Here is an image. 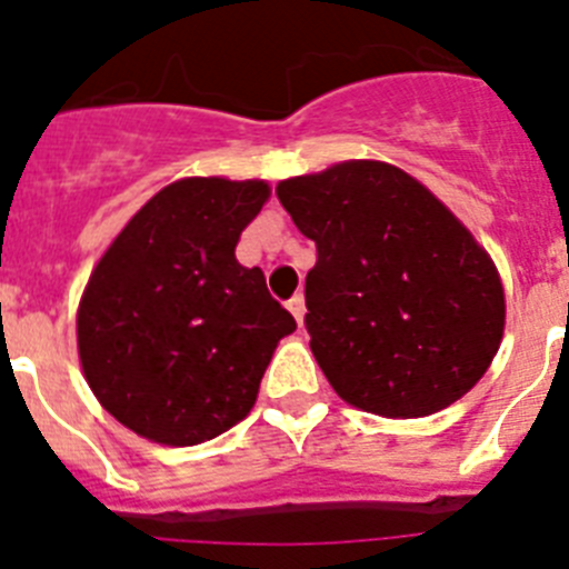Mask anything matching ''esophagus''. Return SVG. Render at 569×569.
<instances>
[{"label": "esophagus", "instance_id": "34e87169", "mask_svg": "<svg viewBox=\"0 0 569 569\" xmlns=\"http://www.w3.org/2000/svg\"><path fill=\"white\" fill-rule=\"evenodd\" d=\"M288 310H290V313H293V319L301 325V321H305V296L296 293L293 299L288 301Z\"/></svg>", "mask_w": 569, "mask_h": 569}]
</instances>
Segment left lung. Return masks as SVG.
I'll return each instance as SVG.
<instances>
[{
  "mask_svg": "<svg viewBox=\"0 0 569 569\" xmlns=\"http://www.w3.org/2000/svg\"><path fill=\"white\" fill-rule=\"evenodd\" d=\"M276 193L316 241L305 328L341 399L419 419L487 373L505 290L485 248L425 184L393 164L345 162Z\"/></svg>",
  "mask_w": 569,
  "mask_h": 569,
  "instance_id": "1",
  "label": "left lung"
}]
</instances>
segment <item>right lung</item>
Here are the masks:
<instances>
[{"label":"right lung","mask_w":569,"mask_h":569,"mask_svg":"<svg viewBox=\"0 0 569 569\" xmlns=\"http://www.w3.org/2000/svg\"><path fill=\"white\" fill-rule=\"evenodd\" d=\"M264 182L182 179L124 224L77 316L84 379L113 419L159 445H202L250 413L296 319L236 244Z\"/></svg>","instance_id":"1"}]
</instances>
